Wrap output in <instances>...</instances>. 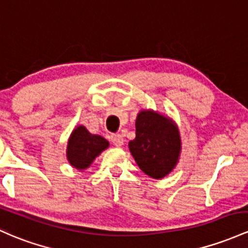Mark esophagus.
<instances>
[{
  "instance_id": "34e87169",
  "label": "esophagus",
  "mask_w": 248,
  "mask_h": 248,
  "mask_svg": "<svg viewBox=\"0 0 248 248\" xmlns=\"http://www.w3.org/2000/svg\"><path fill=\"white\" fill-rule=\"evenodd\" d=\"M110 140H111V142H113V145L116 147H121L122 145H124V138H122V135H120V134L111 135Z\"/></svg>"
}]
</instances>
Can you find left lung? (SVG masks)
Returning a JSON list of instances; mask_svg holds the SVG:
<instances>
[{"instance_id":"left-lung-1","label":"left lung","mask_w":248,"mask_h":248,"mask_svg":"<svg viewBox=\"0 0 248 248\" xmlns=\"http://www.w3.org/2000/svg\"><path fill=\"white\" fill-rule=\"evenodd\" d=\"M135 139L128 147L140 170L154 179H161L173 170L181 149L180 135L170 119L142 110L135 121Z\"/></svg>"}]
</instances>
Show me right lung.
Instances as JSON below:
<instances>
[{"label":"right lung","mask_w":248,"mask_h":248,"mask_svg":"<svg viewBox=\"0 0 248 248\" xmlns=\"http://www.w3.org/2000/svg\"><path fill=\"white\" fill-rule=\"evenodd\" d=\"M109 146L100 135H93L86 127L78 126L70 135L67 147V157L70 165L78 170L89 167L93 160Z\"/></svg>","instance_id":"right-lung-1"}]
</instances>
